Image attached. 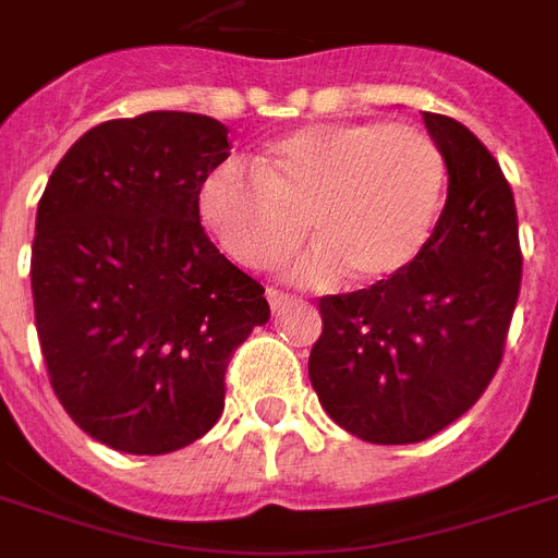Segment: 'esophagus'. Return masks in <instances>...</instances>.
<instances>
[{"label": "esophagus", "mask_w": 558, "mask_h": 558, "mask_svg": "<svg viewBox=\"0 0 558 558\" xmlns=\"http://www.w3.org/2000/svg\"><path fill=\"white\" fill-rule=\"evenodd\" d=\"M266 301H269L271 313H280V310H283V306L292 304V301H295V298L289 295V292H283V289L269 287V289H266Z\"/></svg>", "instance_id": "34e87169"}]
</instances>
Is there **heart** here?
<instances>
[{"mask_svg": "<svg viewBox=\"0 0 558 558\" xmlns=\"http://www.w3.org/2000/svg\"><path fill=\"white\" fill-rule=\"evenodd\" d=\"M446 187L437 144L416 126L381 121L310 124L257 159V173L226 161L202 179L199 217L222 252L269 269L301 240L315 248L292 266L304 283L344 271L353 287L393 278L432 234Z\"/></svg>", "mask_w": 558, "mask_h": 558, "instance_id": "heart-1", "label": "heart"}]
</instances>
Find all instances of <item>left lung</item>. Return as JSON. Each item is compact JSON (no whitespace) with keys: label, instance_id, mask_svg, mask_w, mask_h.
<instances>
[{"label":"left lung","instance_id":"left-lung-1","mask_svg":"<svg viewBox=\"0 0 558 558\" xmlns=\"http://www.w3.org/2000/svg\"><path fill=\"white\" fill-rule=\"evenodd\" d=\"M449 196L432 236L393 278L322 298L310 353L318 402L379 446L428 440L475 405L501 365L521 289L510 182L475 133L423 112Z\"/></svg>","mask_w":558,"mask_h":558}]
</instances>
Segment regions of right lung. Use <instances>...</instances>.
I'll list each match as a JSON object with an SVG mask.
<instances>
[{"instance_id": "obj_1", "label": "right lung", "mask_w": 558, "mask_h": 558, "mask_svg": "<svg viewBox=\"0 0 558 558\" xmlns=\"http://www.w3.org/2000/svg\"><path fill=\"white\" fill-rule=\"evenodd\" d=\"M228 150V126L196 112L104 121L37 205L31 292L48 379L109 449L168 454L208 434L228 359L269 322L260 283L199 222L202 179Z\"/></svg>"}]
</instances>
